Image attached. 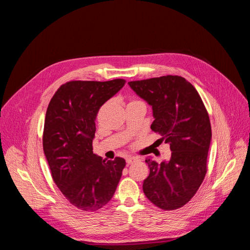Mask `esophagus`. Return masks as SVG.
Listing matches in <instances>:
<instances>
[{
    "instance_id": "esophagus-1",
    "label": "esophagus",
    "mask_w": 250,
    "mask_h": 250,
    "mask_svg": "<svg viewBox=\"0 0 250 250\" xmlns=\"http://www.w3.org/2000/svg\"><path fill=\"white\" fill-rule=\"evenodd\" d=\"M137 161H138V157L130 156V155L126 157V162H127L128 165H130V164H132V163H134V162H137Z\"/></svg>"
}]
</instances>
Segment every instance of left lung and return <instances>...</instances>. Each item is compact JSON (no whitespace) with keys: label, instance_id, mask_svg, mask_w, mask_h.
<instances>
[{"label":"left lung","instance_id":"8db88e82","mask_svg":"<svg viewBox=\"0 0 250 250\" xmlns=\"http://www.w3.org/2000/svg\"><path fill=\"white\" fill-rule=\"evenodd\" d=\"M128 84L152 106L151 129L172 151L168 162L146 158L150 173L144 180V194L162 209H177L193 198L206 176L211 140L208 113L197 90L184 77L167 75Z\"/></svg>","mask_w":250,"mask_h":250}]
</instances>
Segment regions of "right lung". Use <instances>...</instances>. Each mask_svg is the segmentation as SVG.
Wrapping results in <instances>:
<instances>
[{"label":"right lung","mask_w":250,"mask_h":250,"mask_svg":"<svg viewBox=\"0 0 250 250\" xmlns=\"http://www.w3.org/2000/svg\"><path fill=\"white\" fill-rule=\"evenodd\" d=\"M125 82H66L56 90L47 108L42 146L53 180L67 201L81 210L103 208L122 176L124 158L103 160L93 152V140L98 111Z\"/></svg>","instance_id":"1"}]
</instances>
